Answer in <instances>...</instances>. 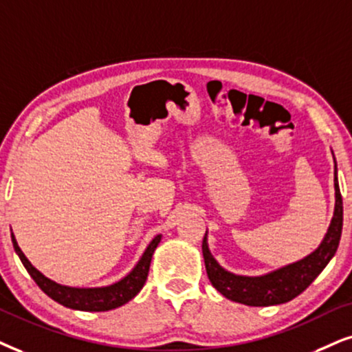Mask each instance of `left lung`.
<instances>
[{
  "label": "left lung",
  "mask_w": 352,
  "mask_h": 352,
  "mask_svg": "<svg viewBox=\"0 0 352 352\" xmlns=\"http://www.w3.org/2000/svg\"><path fill=\"white\" fill-rule=\"evenodd\" d=\"M336 173L338 168L335 161V212H333L330 228H328L320 245L300 260L258 276L230 273V271L222 268L209 252L206 230L203 239V258L208 278L212 286L229 300L250 307L284 304V302L292 300L300 292H304L324 270V266L330 263V260L338 250V245H340L342 230V198Z\"/></svg>",
  "instance_id": "obj_1"
}]
</instances>
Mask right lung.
<instances>
[{
	"mask_svg": "<svg viewBox=\"0 0 352 352\" xmlns=\"http://www.w3.org/2000/svg\"><path fill=\"white\" fill-rule=\"evenodd\" d=\"M162 234L155 235L151 240L149 245L146 247L143 255H141L138 263L133 266V270L122 279L115 281L107 286H97V287H74V286H65V284H58L42 274L35 266L28 260V256L22 253V250L17 245L14 234L11 232L12 247L21 258L22 265L28 270L30 278L37 283V286L42 289L48 297L58 304L68 307V309L82 310V312H107V310L117 309L130 302L133 297L138 296L144 286L146 279H148L151 260H153V253L157 248L159 242H161Z\"/></svg>",
	"mask_w": 352,
	"mask_h": 352,
	"instance_id": "add662e5",
	"label": "right lung"
}]
</instances>
